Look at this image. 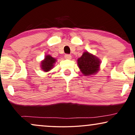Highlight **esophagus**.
Listing matches in <instances>:
<instances>
[{
	"mask_svg": "<svg viewBox=\"0 0 135 135\" xmlns=\"http://www.w3.org/2000/svg\"><path fill=\"white\" fill-rule=\"evenodd\" d=\"M71 58H72V56H71L70 55H69V54H66L65 55V58L66 59V60H70Z\"/></svg>",
	"mask_w": 135,
	"mask_h": 135,
	"instance_id": "esophagus-1",
	"label": "esophagus"
}]
</instances>
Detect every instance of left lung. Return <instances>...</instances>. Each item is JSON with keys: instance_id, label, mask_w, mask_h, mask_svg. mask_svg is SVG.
<instances>
[{"instance_id": "obj_1", "label": "left lung", "mask_w": 135, "mask_h": 135, "mask_svg": "<svg viewBox=\"0 0 135 135\" xmlns=\"http://www.w3.org/2000/svg\"><path fill=\"white\" fill-rule=\"evenodd\" d=\"M77 63L81 72L84 75L88 76L93 75L98 71L100 61L95 56L89 54L88 52H85L77 60Z\"/></svg>"}]
</instances>
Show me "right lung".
I'll return each instance as SVG.
<instances>
[{"mask_svg":"<svg viewBox=\"0 0 135 135\" xmlns=\"http://www.w3.org/2000/svg\"><path fill=\"white\" fill-rule=\"evenodd\" d=\"M55 61L56 60L54 58H52L51 56L47 55L45 57L44 61H42L41 63L42 69L45 72H48L52 69Z\"/></svg>","mask_w":135,"mask_h":135,"instance_id":"right-lung-1","label":"right lung"}]
</instances>
